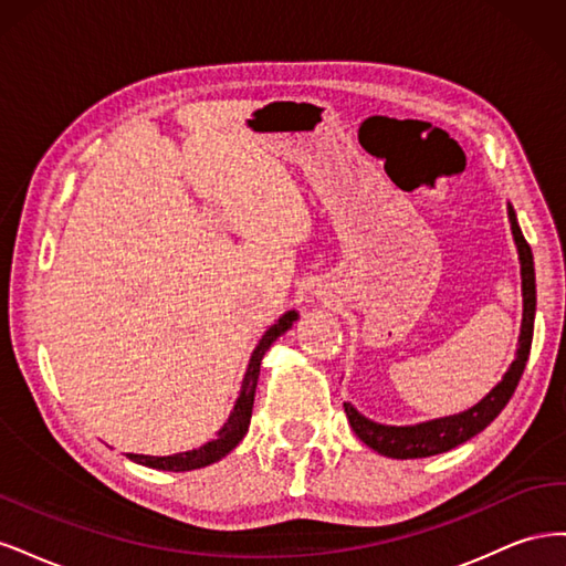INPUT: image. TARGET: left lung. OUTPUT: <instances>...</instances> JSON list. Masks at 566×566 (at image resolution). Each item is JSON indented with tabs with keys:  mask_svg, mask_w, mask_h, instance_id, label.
I'll return each mask as SVG.
<instances>
[{
	"mask_svg": "<svg viewBox=\"0 0 566 566\" xmlns=\"http://www.w3.org/2000/svg\"><path fill=\"white\" fill-rule=\"evenodd\" d=\"M507 217H510L512 235H515V243L520 250V262H522L524 316H522V335H520L517 358L512 361L510 370L505 373V378L495 385L482 401L472 406L470 410H465V413H458V416L410 424V427H391V424H380V422L368 420L366 416L358 413V410L349 401H345V413L349 418L352 430L373 451H378L387 458H399V460L427 458V455L451 451V449L460 447L462 441H468L474 434L486 430V427L495 418H499L501 410L507 406L512 394H515L522 373L526 368V361H528L531 339H534L536 271H534V254H531V248L517 224V217H515V210H512V205H507Z\"/></svg>",
	"mask_w": 566,
	"mask_h": 566,
	"instance_id": "8db88e82",
	"label": "left lung"
}]
</instances>
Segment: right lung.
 <instances>
[{
  "label": "right lung",
  "instance_id": "1",
  "mask_svg": "<svg viewBox=\"0 0 566 566\" xmlns=\"http://www.w3.org/2000/svg\"><path fill=\"white\" fill-rule=\"evenodd\" d=\"M293 321H297V312L283 314L260 339V345H256V349L252 352V358H250V366H248L245 380H243V387H241V397H238L229 420L217 432L214 441L205 443V447H200L196 451H186V453H177V455H163V458H158V455H136V453H127V455L134 462H142V465L156 468V470L186 472V470H198V468H205V465H212V462H217L219 458H224L227 453H231L238 447V441H241L248 432L264 352L290 328V325H293Z\"/></svg>",
  "mask_w": 566,
  "mask_h": 566
}]
</instances>
